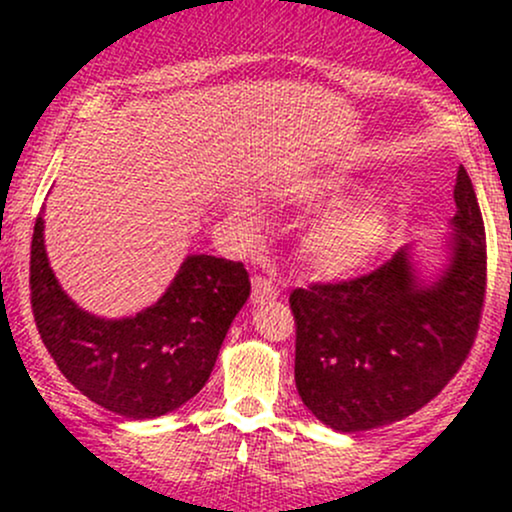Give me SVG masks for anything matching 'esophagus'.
Here are the masks:
<instances>
[{"mask_svg":"<svg viewBox=\"0 0 512 512\" xmlns=\"http://www.w3.org/2000/svg\"><path fill=\"white\" fill-rule=\"evenodd\" d=\"M276 284L272 279H267V276L257 274L252 276V303H262V301H272L276 298Z\"/></svg>","mask_w":512,"mask_h":512,"instance_id":"34e87169","label":"esophagus"}]
</instances>
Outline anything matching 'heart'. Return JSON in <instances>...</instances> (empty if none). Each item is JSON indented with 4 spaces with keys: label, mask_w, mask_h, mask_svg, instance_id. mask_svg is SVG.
Returning a JSON list of instances; mask_svg holds the SVG:
<instances>
[{
    "label": "heart",
    "mask_w": 512,
    "mask_h": 512,
    "mask_svg": "<svg viewBox=\"0 0 512 512\" xmlns=\"http://www.w3.org/2000/svg\"><path fill=\"white\" fill-rule=\"evenodd\" d=\"M390 231V216L383 207H356L325 221L310 233L305 250L315 269L325 274H346L366 264Z\"/></svg>",
    "instance_id": "obj_1"
}]
</instances>
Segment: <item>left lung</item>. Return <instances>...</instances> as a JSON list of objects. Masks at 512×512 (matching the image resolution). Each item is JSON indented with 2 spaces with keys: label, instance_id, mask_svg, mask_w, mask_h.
<instances>
[{
  "label": "left lung",
  "instance_id": "left-lung-1",
  "mask_svg": "<svg viewBox=\"0 0 512 512\" xmlns=\"http://www.w3.org/2000/svg\"><path fill=\"white\" fill-rule=\"evenodd\" d=\"M455 207L452 257L433 286L416 281L402 248L366 274L291 291L298 395L334 431L402 421L467 361L484 313L486 231L462 166Z\"/></svg>",
  "mask_w": 512,
  "mask_h": 512
}]
</instances>
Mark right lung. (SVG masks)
I'll return each instance as SVG.
<instances>
[{
    "label": "right lung",
    "instance_id": "1",
    "mask_svg": "<svg viewBox=\"0 0 512 512\" xmlns=\"http://www.w3.org/2000/svg\"><path fill=\"white\" fill-rule=\"evenodd\" d=\"M28 284L35 327L64 378L125 419H154L195 397L250 296L243 262L190 255L161 301L144 313L125 320L93 317L57 284L45 257L40 214Z\"/></svg>",
    "mask_w": 512,
    "mask_h": 512
}]
</instances>
